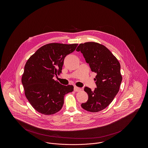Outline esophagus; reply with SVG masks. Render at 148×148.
I'll use <instances>...</instances> for the list:
<instances>
[{
  "instance_id": "1",
  "label": "esophagus",
  "mask_w": 148,
  "mask_h": 148,
  "mask_svg": "<svg viewBox=\"0 0 148 148\" xmlns=\"http://www.w3.org/2000/svg\"><path fill=\"white\" fill-rule=\"evenodd\" d=\"M74 92H80L81 90V88L77 87V86H74Z\"/></svg>"
}]
</instances>
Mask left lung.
Masks as SVG:
<instances>
[{"label": "left lung", "mask_w": 148, "mask_h": 148, "mask_svg": "<svg viewBox=\"0 0 148 148\" xmlns=\"http://www.w3.org/2000/svg\"><path fill=\"white\" fill-rule=\"evenodd\" d=\"M76 50L81 51L91 71L97 74V88L92 92L85 87L88 100L81 106L88 112H100L112 103L119 90L122 81L119 62L109 50L97 42L80 44Z\"/></svg>", "instance_id": "left-lung-1"}]
</instances>
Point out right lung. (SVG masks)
<instances>
[{"label":"right lung","instance_id":"right-lung-1","mask_svg":"<svg viewBox=\"0 0 148 148\" xmlns=\"http://www.w3.org/2000/svg\"><path fill=\"white\" fill-rule=\"evenodd\" d=\"M77 44L50 43L35 51L25 65L21 83L25 95L35 110L44 115L59 112L65 94L73 92V85H63L53 77L61 73L64 60L73 53Z\"/></svg>","mask_w":148,"mask_h":148}]
</instances>
